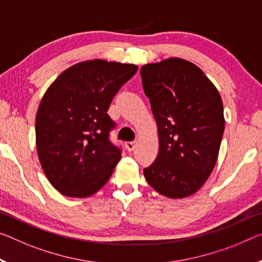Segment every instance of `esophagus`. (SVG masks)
<instances>
[{
	"label": "esophagus",
	"instance_id": "obj_1",
	"mask_svg": "<svg viewBox=\"0 0 262 262\" xmlns=\"http://www.w3.org/2000/svg\"><path fill=\"white\" fill-rule=\"evenodd\" d=\"M136 147V142L135 141H130V142H126V148L128 151H133Z\"/></svg>",
	"mask_w": 262,
	"mask_h": 262
}]
</instances>
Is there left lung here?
<instances>
[{
  "label": "left lung",
  "instance_id": "1",
  "mask_svg": "<svg viewBox=\"0 0 262 262\" xmlns=\"http://www.w3.org/2000/svg\"><path fill=\"white\" fill-rule=\"evenodd\" d=\"M140 73L160 141L144 177L165 197H188L202 188L218 159L225 127L221 94L198 66L181 58L147 64Z\"/></svg>",
  "mask_w": 262,
  "mask_h": 262
}]
</instances>
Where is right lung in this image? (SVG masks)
<instances>
[{
	"label": "right lung",
	"instance_id": "obj_1",
	"mask_svg": "<svg viewBox=\"0 0 262 262\" xmlns=\"http://www.w3.org/2000/svg\"><path fill=\"white\" fill-rule=\"evenodd\" d=\"M138 66L95 59L71 66L45 92L36 115L37 152L50 183L69 197L101 189L121 159L107 113Z\"/></svg>",
	"mask_w": 262,
	"mask_h": 262
}]
</instances>
